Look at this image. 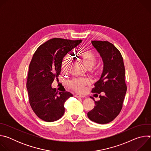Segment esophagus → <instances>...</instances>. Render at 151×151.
Listing matches in <instances>:
<instances>
[{
	"mask_svg": "<svg viewBox=\"0 0 151 151\" xmlns=\"http://www.w3.org/2000/svg\"><path fill=\"white\" fill-rule=\"evenodd\" d=\"M75 97H84L82 95H81V94H75Z\"/></svg>",
	"mask_w": 151,
	"mask_h": 151,
	"instance_id": "34e87169",
	"label": "esophagus"
}]
</instances>
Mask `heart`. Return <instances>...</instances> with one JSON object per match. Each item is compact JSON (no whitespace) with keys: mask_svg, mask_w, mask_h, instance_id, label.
I'll list each match as a JSON object with an SVG mask.
<instances>
[{"mask_svg":"<svg viewBox=\"0 0 151 151\" xmlns=\"http://www.w3.org/2000/svg\"><path fill=\"white\" fill-rule=\"evenodd\" d=\"M78 59L83 64L84 67L87 69H91L97 63V57L96 55L91 51L88 50H82L78 52L76 54ZM70 61L69 56L67 55L64 57L61 63V69L63 70H66ZM89 81L87 79H75L72 80L69 82V85L76 91L81 92L83 90L85 86L88 85Z\"/></svg>","mask_w":151,"mask_h":151,"instance_id":"obj_1","label":"heart"}]
</instances>
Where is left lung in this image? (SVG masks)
<instances>
[{"instance_id": "1", "label": "left lung", "mask_w": 151, "mask_h": 151, "mask_svg": "<svg viewBox=\"0 0 151 151\" xmlns=\"http://www.w3.org/2000/svg\"><path fill=\"white\" fill-rule=\"evenodd\" d=\"M93 47L99 52L103 61V70L100 79L95 83L92 93L100 95V100L87 115L96 123L104 124L113 121L120 113L127 85L125 82V67L119 51L108 41L93 40Z\"/></svg>"}]
</instances>
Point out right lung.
I'll use <instances>...</instances> for the list:
<instances>
[{"instance_id": "add662e5", "label": "right lung", "mask_w": 151, "mask_h": 151, "mask_svg": "<svg viewBox=\"0 0 151 151\" xmlns=\"http://www.w3.org/2000/svg\"><path fill=\"white\" fill-rule=\"evenodd\" d=\"M81 42L53 38L39 46L33 55L26 87L32 109L43 121L53 122L61 118L64 103L73 96L68 91L58 93L51 84L60 75L64 57Z\"/></svg>"}]
</instances>
